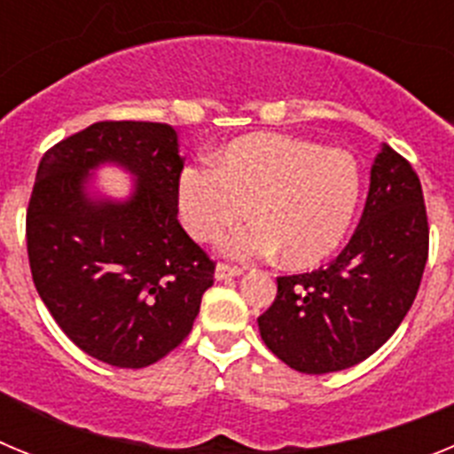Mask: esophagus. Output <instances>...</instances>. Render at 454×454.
<instances>
[{
    "label": "esophagus",
    "instance_id": "34e87169",
    "mask_svg": "<svg viewBox=\"0 0 454 454\" xmlns=\"http://www.w3.org/2000/svg\"><path fill=\"white\" fill-rule=\"evenodd\" d=\"M239 275H243V268L230 266V263H218V266H215V279H220V282H223V279H231V277H239Z\"/></svg>",
    "mask_w": 454,
    "mask_h": 454
}]
</instances>
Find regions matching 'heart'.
Segmentation results:
<instances>
[{
  "label": "heart",
  "instance_id": "heart-1",
  "mask_svg": "<svg viewBox=\"0 0 454 454\" xmlns=\"http://www.w3.org/2000/svg\"><path fill=\"white\" fill-rule=\"evenodd\" d=\"M362 177L352 154L311 140L254 134L234 140L215 166H191L177 188L188 234L214 240L250 215L254 223L223 239L236 259L282 252L288 266H316L343 243L355 218Z\"/></svg>",
  "mask_w": 454,
  "mask_h": 454
}]
</instances>
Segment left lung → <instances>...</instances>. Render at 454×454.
<instances>
[{"instance_id": "obj_1", "label": "left lung", "mask_w": 454, "mask_h": 454, "mask_svg": "<svg viewBox=\"0 0 454 454\" xmlns=\"http://www.w3.org/2000/svg\"><path fill=\"white\" fill-rule=\"evenodd\" d=\"M430 227L420 179L382 145L359 227L330 266L277 277V298L256 318L286 366L323 375L364 362L391 339L419 293Z\"/></svg>"}]
</instances>
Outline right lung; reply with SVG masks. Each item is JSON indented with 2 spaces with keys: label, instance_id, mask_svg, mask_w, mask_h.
Wrapping results in <instances>:
<instances>
[{
  "label": "right lung",
  "instance_id": "obj_1",
  "mask_svg": "<svg viewBox=\"0 0 454 454\" xmlns=\"http://www.w3.org/2000/svg\"><path fill=\"white\" fill-rule=\"evenodd\" d=\"M137 179L127 200L92 199L90 170ZM184 159L161 122H95L45 152L27 208L40 300L67 339L108 366L145 368L182 343L215 263L177 220Z\"/></svg>",
  "mask_w": 454,
  "mask_h": 454
}]
</instances>
